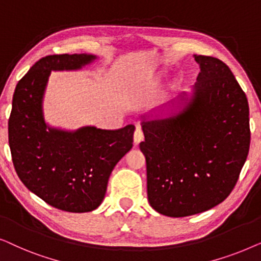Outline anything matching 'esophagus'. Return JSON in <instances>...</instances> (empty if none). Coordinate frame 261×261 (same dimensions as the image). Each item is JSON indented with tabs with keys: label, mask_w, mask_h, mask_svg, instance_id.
<instances>
[{
	"label": "esophagus",
	"mask_w": 261,
	"mask_h": 261,
	"mask_svg": "<svg viewBox=\"0 0 261 261\" xmlns=\"http://www.w3.org/2000/svg\"><path fill=\"white\" fill-rule=\"evenodd\" d=\"M142 139H144V132H142L141 128H137L134 132V144L138 145L139 142L142 141Z\"/></svg>",
	"instance_id": "obj_1"
}]
</instances>
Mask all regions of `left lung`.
I'll use <instances>...</instances> for the list:
<instances>
[{
    "label": "left lung",
    "mask_w": 261,
    "mask_h": 261,
    "mask_svg": "<svg viewBox=\"0 0 261 261\" xmlns=\"http://www.w3.org/2000/svg\"><path fill=\"white\" fill-rule=\"evenodd\" d=\"M195 60L201 71L184 108L141 123L149 204L170 217L195 215L223 202L251 142L247 97L233 72L214 57Z\"/></svg>",
    "instance_id": "1"
}]
</instances>
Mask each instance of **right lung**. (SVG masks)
Wrapping results in <instances>:
<instances>
[{
    "mask_svg": "<svg viewBox=\"0 0 261 261\" xmlns=\"http://www.w3.org/2000/svg\"><path fill=\"white\" fill-rule=\"evenodd\" d=\"M92 55H53L38 60L21 78L8 121L14 167L28 190L69 213L95 210L105 198L110 173L133 147V124L115 130L51 128L42 115V97L52 70H78Z\"/></svg>",
    "mask_w": 261,
    "mask_h": 261,
    "instance_id": "right-lung-1",
    "label": "right lung"
}]
</instances>
